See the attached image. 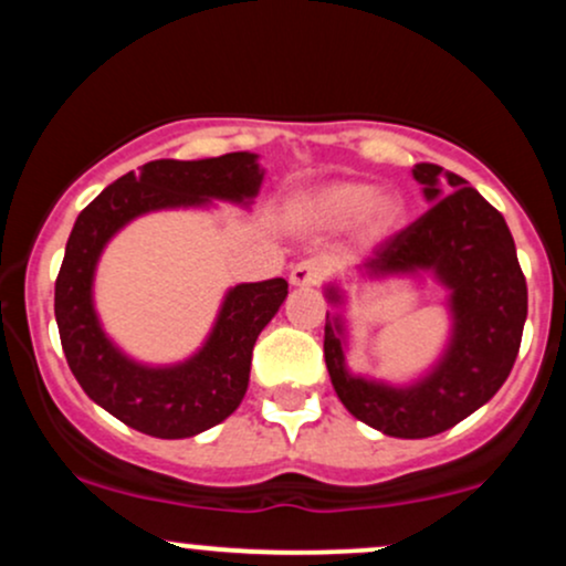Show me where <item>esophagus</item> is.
Masks as SVG:
<instances>
[{
    "instance_id": "1",
    "label": "esophagus",
    "mask_w": 566,
    "mask_h": 566,
    "mask_svg": "<svg viewBox=\"0 0 566 566\" xmlns=\"http://www.w3.org/2000/svg\"><path fill=\"white\" fill-rule=\"evenodd\" d=\"M322 276H324L322 263L303 261L290 271V284H295V287H314V284L322 282Z\"/></svg>"
}]
</instances>
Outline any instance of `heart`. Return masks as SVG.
<instances>
[{
  "instance_id": "1",
  "label": "heart",
  "mask_w": 566,
  "mask_h": 566,
  "mask_svg": "<svg viewBox=\"0 0 566 566\" xmlns=\"http://www.w3.org/2000/svg\"><path fill=\"white\" fill-rule=\"evenodd\" d=\"M290 216L297 226L319 231L346 229L354 223L359 242L375 244L399 226L401 201L388 191H375L369 184L337 180L301 193L292 201Z\"/></svg>"
}]
</instances>
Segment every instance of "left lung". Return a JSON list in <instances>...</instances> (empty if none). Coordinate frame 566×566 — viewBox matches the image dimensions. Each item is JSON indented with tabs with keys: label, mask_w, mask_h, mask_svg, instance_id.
Returning a JSON list of instances; mask_svg holds the SVG:
<instances>
[{
	"label": "left lung",
	"mask_w": 566,
	"mask_h": 566,
	"mask_svg": "<svg viewBox=\"0 0 566 566\" xmlns=\"http://www.w3.org/2000/svg\"><path fill=\"white\" fill-rule=\"evenodd\" d=\"M412 175L431 210L386 239L359 274L386 279L431 271L450 290L452 335L437 367L409 386L350 375L343 316L327 311L324 324V361L337 399L356 420L396 439L437 437L486 405L511 375L527 319V279L505 218L469 180L439 165L423 161ZM327 301L343 303L337 284L327 287Z\"/></svg>",
	"instance_id": "8db88e82"
}]
</instances>
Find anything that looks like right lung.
<instances>
[{
	"mask_svg": "<svg viewBox=\"0 0 566 566\" xmlns=\"http://www.w3.org/2000/svg\"><path fill=\"white\" fill-rule=\"evenodd\" d=\"M263 184L258 154L178 161L157 159L127 172L76 218L55 279V322L66 361L84 394L122 423L157 439L197 437L223 423L242 405L252 348L287 297L284 279L229 290L210 337L191 359L146 367L108 340L93 305L95 265L103 247L129 220L172 207H205L212 199L250 205Z\"/></svg>",
	"mask_w": 566,
	"mask_h": 566,
	"instance_id": "obj_1",
	"label": "right lung"
}]
</instances>
